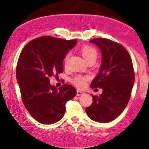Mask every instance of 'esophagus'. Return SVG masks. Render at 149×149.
Masks as SVG:
<instances>
[{"label": "esophagus", "mask_w": 149, "mask_h": 149, "mask_svg": "<svg viewBox=\"0 0 149 149\" xmlns=\"http://www.w3.org/2000/svg\"><path fill=\"white\" fill-rule=\"evenodd\" d=\"M84 95V92L83 91H80V90H77V93L76 95L77 96H80V95Z\"/></svg>", "instance_id": "esophagus-1"}]
</instances>
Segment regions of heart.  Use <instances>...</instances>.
Masks as SVG:
<instances>
[{"instance_id": "b5f03b06", "label": "heart", "mask_w": 149, "mask_h": 149, "mask_svg": "<svg viewBox=\"0 0 149 149\" xmlns=\"http://www.w3.org/2000/svg\"><path fill=\"white\" fill-rule=\"evenodd\" d=\"M80 52L81 55L83 56V57L84 58L87 62L90 60H96L97 56H98V52H97V49L93 46L90 45H85L82 46L80 49ZM69 57V53H68L64 57V64L67 62ZM87 80H88L87 77L78 75V76H75L73 78L72 83L78 88H83L86 85Z\"/></svg>"}]
</instances>
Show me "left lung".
Returning <instances> with one entry per match:
<instances>
[{
  "instance_id": "left-lung-1",
  "label": "left lung",
  "mask_w": 149,
  "mask_h": 149,
  "mask_svg": "<svg viewBox=\"0 0 149 149\" xmlns=\"http://www.w3.org/2000/svg\"><path fill=\"white\" fill-rule=\"evenodd\" d=\"M90 42L100 47L102 64L91 88H102L100 96H93L91 105L85 109L88 116L96 122L109 123L117 118L127 107L134 83L132 61L121 44L104 38Z\"/></svg>"
}]
</instances>
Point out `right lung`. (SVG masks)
Listing matches in <instances>:
<instances>
[{"label":"right lung","instance_id":"add662e5","mask_svg":"<svg viewBox=\"0 0 149 149\" xmlns=\"http://www.w3.org/2000/svg\"><path fill=\"white\" fill-rule=\"evenodd\" d=\"M77 40L42 36L31 40L19 57L16 76L22 100L30 115L42 124L58 122L64 116L66 104L76 96L74 87L64 84L57 90L49 78L64 71L65 56Z\"/></svg>","mask_w":149,"mask_h":149}]
</instances>
